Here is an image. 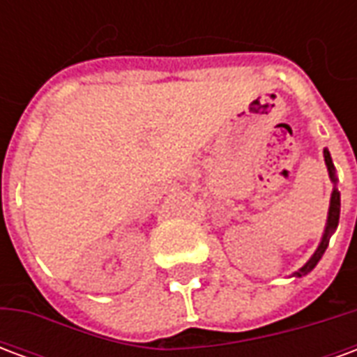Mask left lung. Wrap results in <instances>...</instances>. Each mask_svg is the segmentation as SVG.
<instances>
[{
	"label": "left lung",
	"mask_w": 357,
	"mask_h": 357,
	"mask_svg": "<svg viewBox=\"0 0 357 357\" xmlns=\"http://www.w3.org/2000/svg\"><path fill=\"white\" fill-rule=\"evenodd\" d=\"M323 158H325V164H327V172H329V178L333 181V193H331V202H329V214H327V224H325V229H323V237L319 241V245L315 248V252L312 255V258L307 260L298 271H294L292 277H304L307 275L312 269L317 266V262L321 260L323 252L327 250L329 247V239L333 233L337 231L338 227V218H340V191H338L337 187V170H335V164H333V158H331L329 151L327 149H323Z\"/></svg>",
	"instance_id": "left-lung-1"
}]
</instances>
